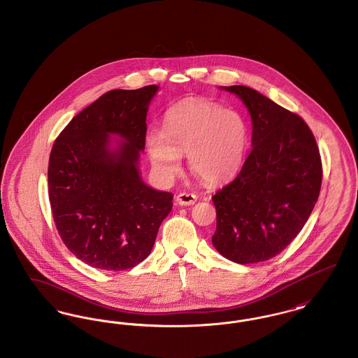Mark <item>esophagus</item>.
Segmentation results:
<instances>
[{"label":"esophagus","mask_w":358,"mask_h":358,"mask_svg":"<svg viewBox=\"0 0 358 358\" xmlns=\"http://www.w3.org/2000/svg\"><path fill=\"white\" fill-rule=\"evenodd\" d=\"M176 201L177 204L180 205H193L197 201V196L193 194V193H180L177 197H176Z\"/></svg>","instance_id":"obj_1"}]
</instances>
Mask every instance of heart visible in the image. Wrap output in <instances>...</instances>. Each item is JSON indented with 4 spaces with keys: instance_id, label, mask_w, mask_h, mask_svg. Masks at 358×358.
Wrapping results in <instances>:
<instances>
[{
    "instance_id": "b5f03b06",
    "label": "heart",
    "mask_w": 358,
    "mask_h": 358,
    "mask_svg": "<svg viewBox=\"0 0 358 358\" xmlns=\"http://www.w3.org/2000/svg\"><path fill=\"white\" fill-rule=\"evenodd\" d=\"M248 124L235 110L219 103L190 98L174 104L165 114V129H152L145 146L157 176L165 181L187 166L208 185L231 180L241 168L248 148Z\"/></svg>"
}]
</instances>
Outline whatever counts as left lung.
Returning <instances> with one entry per match:
<instances>
[{
    "label": "left lung",
    "instance_id": "1",
    "mask_svg": "<svg viewBox=\"0 0 358 358\" xmlns=\"http://www.w3.org/2000/svg\"><path fill=\"white\" fill-rule=\"evenodd\" d=\"M236 94L252 120V149L236 178L212 197L215 248L250 264L280 254L296 238L322 184L320 149L306 122L245 85Z\"/></svg>",
    "mask_w": 358,
    "mask_h": 358
}]
</instances>
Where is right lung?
<instances>
[{"label":"right lung","mask_w":358,"mask_h":358,"mask_svg":"<svg viewBox=\"0 0 358 358\" xmlns=\"http://www.w3.org/2000/svg\"><path fill=\"white\" fill-rule=\"evenodd\" d=\"M158 87L111 90L73 117L52 146L48 194L56 229L85 264L123 271L145 260L173 194L138 171L148 107ZM123 139L115 151L109 136Z\"/></svg>","instance_id":"right-lung-1"}]
</instances>
